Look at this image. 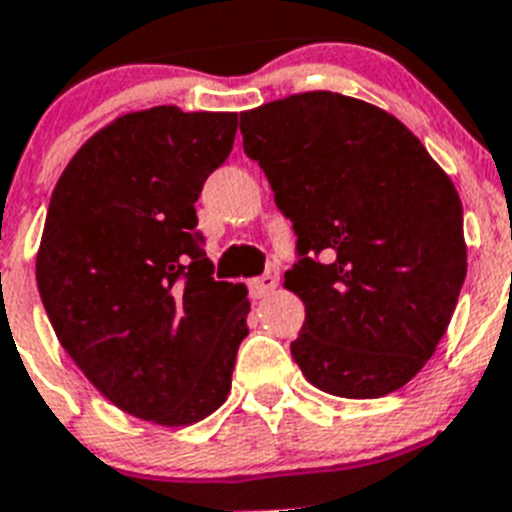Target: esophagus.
<instances>
[{
  "label": "esophagus",
  "instance_id": "1",
  "mask_svg": "<svg viewBox=\"0 0 512 512\" xmlns=\"http://www.w3.org/2000/svg\"><path fill=\"white\" fill-rule=\"evenodd\" d=\"M277 284H279V271L274 269V266H269L261 277H256L251 284H248V289H251L253 300H261V297H266L269 292H274Z\"/></svg>",
  "mask_w": 512,
  "mask_h": 512
}]
</instances>
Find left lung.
Here are the masks:
<instances>
[{"label":"left lung","mask_w":512,"mask_h":512,"mask_svg":"<svg viewBox=\"0 0 512 512\" xmlns=\"http://www.w3.org/2000/svg\"><path fill=\"white\" fill-rule=\"evenodd\" d=\"M297 233L284 287L305 302L292 356L318 390L374 400L425 366L467 277L459 192L395 115L305 92L241 112Z\"/></svg>","instance_id":"8db88e82"}]
</instances>
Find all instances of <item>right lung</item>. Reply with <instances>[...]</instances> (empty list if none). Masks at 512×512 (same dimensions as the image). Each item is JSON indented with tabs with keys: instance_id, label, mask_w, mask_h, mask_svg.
Wrapping results in <instances>:
<instances>
[{
	"instance_id": "obj_1",
	"label": "right lung",
	"mask_w": 512,
	"mask_h": 512,
	"mask_svg": "<svg viewBox=\"0 0 512 512\" xmlns=\"http://www.w3.org/2000/svg\"><path fill=\"white\" fill-rule=\"evenodd\" d=\"M235 112H128L53 189L35 279L66 354L112 405L166 428L215 413L248 336V289L215 282L194 202Z\"/></svg>"
}]
</instances>
